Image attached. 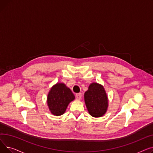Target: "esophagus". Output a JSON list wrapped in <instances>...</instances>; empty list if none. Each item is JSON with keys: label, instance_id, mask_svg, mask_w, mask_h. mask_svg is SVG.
<instances>
[{"label": "esophagus", "instance_id": "34e87169", "mask_svg": "<svg viewBox=\"0 0 153 153\" xmlns=\"http://www.w3.org/2000/svg\"><path fill=\"white\" fill-rule=\"evenodd\" d=\"M76 99L77 100H80L82 98V95L81 93H78V94H76Z\"/></svg>", "mask_w": 153, "mask_h": 153}]
</instances>
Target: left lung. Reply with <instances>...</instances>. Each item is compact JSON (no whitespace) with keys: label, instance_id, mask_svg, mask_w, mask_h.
<instances>
[{"label":"left lung","instance_id":"obj_1","mask_svg":"<svg viewBox=\"0 0 153 153\" xmlns=\"http://www.w3.org/2000/svg\"><path fill=\"white\" fill-rule=\"evenodd\" d=\"M84 101L89 114L93 117L98 118L106 114L108 107V99L102 85L91 83L84 93Z\"/></svg>","mask_w":153,"mask_h":153}]
</instances>
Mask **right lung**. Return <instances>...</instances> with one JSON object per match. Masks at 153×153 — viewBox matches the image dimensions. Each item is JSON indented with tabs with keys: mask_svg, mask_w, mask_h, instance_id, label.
<instances>
[{
	"mask_svg": "<svg viewBox=\"0 0 153 153\" xmlns=\"http://www.w3.org/2000/svg\"><path fill=\"white\" fill-rule=\"evenodd\" d=\"M75 96L65 84L58 82L51 88L47 95V105L51 114L60 116L65 113L70 102Z\"/></svg>",
	"mask_w": 153,
	"mask_h": 153,
	"instance_id": "add662e5",
	"label": "right lung"
}]
</instances>
